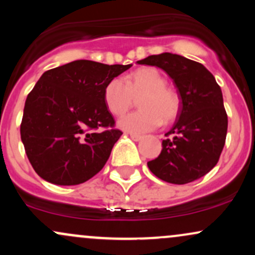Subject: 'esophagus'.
Masks as SVG:
<instances>
[{
  "mask_svg": "<svg viewBox=\"0 0 255 255\" xmlns=\"http://www.w3.org/2000/svg\"><path fill=\"white\" fill-rule=\"evenodd\" d=\"M130 139L134 140V141H140V140L142 139V135H139V134H129Z\"/></svg>",
  "mask_w": 255,
  "mask_h": 255,
  "instance_id": "obj_1",
  "label": "esophagus"
}]
</instances>
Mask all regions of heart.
Returning a JSON list of instances; mask_svg holds the SVG:
<instances>
[{"label":"heart","instance_id":"heart-1","mask_svg":"<svg viewBox=\"0 0 255 255\" xmlns=\"http://www.w3.org/2000/svg\"><path fill=\"white\" fill-rule=\"evenodd\" d=\"M165 85V78L156 68L142 67L128 74L124 80L115 78L107 84L105 107L113 115L122 116L139 98L140 110L119 120V127L130 133L153 130L163 121H172L180 110L177 93Z\"/></svg>","mask_w":255,"mask_h":255}]
</instances>
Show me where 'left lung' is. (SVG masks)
Here are the masks:
<instances>
[{"instance_id": "8db88e82", "label": "left lung", "mask_w": 255, "mask_h": 255, "mask_svg": "<svg viewBox=\"0 0 255 255\" xmlns=\"http://www.w3.org/2000/svg\"><path fill=\"white\" fill-rule=\"evenodd\" d=\"M156 66L174 81L181 105L177 120L163 140L162 152L147 162L160 180L184 184L206 175L217 164L228 130L223 95L213 75L201 63L170 52L137 61Z\"/></svg>"}]
</instances>
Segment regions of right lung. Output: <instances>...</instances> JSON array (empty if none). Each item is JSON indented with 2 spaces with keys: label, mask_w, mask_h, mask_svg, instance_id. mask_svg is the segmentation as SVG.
<instances>
[{
  "label": "right lung",
  "mask_w": 255,
  "mask_h": 255,
  "mask_svg": "<svg viewBox=\"0 0 255 255\" xmlns=\"http://www.w3.org/2000/svg\"><path fill=\"white\" fill-rule=\"evenodd\" d=\"M130 67L78 60L43 73L20 126L28 160L43 180L74 186L102 170L122 135L105 107L104 89Z\"/></svg>",
  "instance_id": "right-lung-1"
}]
</instances>
